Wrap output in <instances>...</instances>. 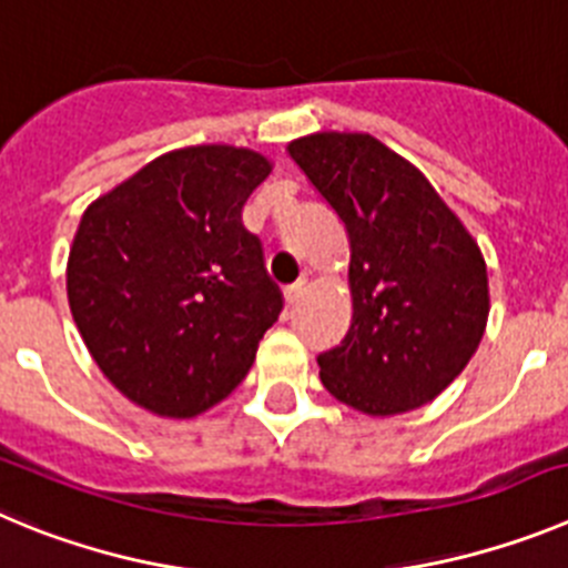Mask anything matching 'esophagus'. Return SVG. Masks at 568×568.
Instances as JSON below:
<instances>
[{"instance_id": "1", "label": "esophagus", "mask_w": 568, "mask_h": 568, "mask_svg": "<svg viewBox=\"0 0 568 568\" xmlns=\"http://www.w3.org/2000/svg\"><path fill=\"white\" fill-rule=\"evenodd\" d=\"M305 288H308V280H305V277H300V280H296V283H291L288 288H285V303L294 305L296 300H300V296L305 294Z\"/></svg>"}]
</instances>
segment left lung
Returning a JSON list of instances; mask_svg holds the SVG:
<instances>
[{
	"mask_svg": "<svg viewBox=\"0 0 568 568\" xmlns=\"http://www.w3.org/2000/svg\"><path fill=\"white\" fill-rule=\"evenodd\" d=\"M288 155L351 237L354 320L316 356L320 379L367 416L427 405L481 342L487 263L430 181L365 132L296 138Z\"/></svg>",
	"mask_w": 568,
	"mask_h": 568,
	"instance_id": "1",
	"label": "left lung"
}]
</instances>
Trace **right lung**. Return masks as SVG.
Instances as JSON below:
<instances>
[{"instance_id": "right-lung-1", "label": "right lung", "mask_w": 568, "mask_h": 568, "mask_svg": "<svg viewBox=\"0 0 568 568\" xmlns=\"http://www.w3.org/2000/svg\"><path fill=\"white\" fill-rule=\"evenodd\" d=\"M260 152H166L81 214L68 300L87 351L130 402L192 418L223 402L283 311L243 206Z\"/></svg>"}]
</instances>
